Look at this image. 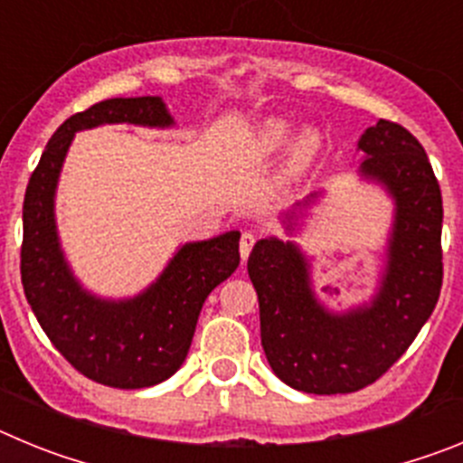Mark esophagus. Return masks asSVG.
Instances as JSON below:
<instances>
[{"mask_svg": "<svg viewBox=\"0 0 463 463\" xmlns=\"http://www.w3.org/2000/svg\"><path fill=\"white\" fill-rule=\"evenodd\" d=\"M252 245H255V236H252L250 232H243V234H241V243H239L241 257H243V260H248V257H250Z\"/></svg>", "mask_w": 463, "mask_h": 463, "instance_id": "esophagus-1", "label": "esophagus"}]
</instances>
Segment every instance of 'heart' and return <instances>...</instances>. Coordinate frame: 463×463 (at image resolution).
<instances>
[{"label":"heart","instance_id":"heart-1","mask_svg":"<svg viewBox=\"0 0 463 463\" xmlns=\"http://www.w3.org/2000/svg\"><path fill=\"white\" fill-rule=\"evenodd\" d=\"M289 140L293 143L289 144ZM288 146L289 150L288 162H285V175L298 178L313 166L315 157L320 153V137L313 129H304V132H298L292 138V125L289 122L267 120L252 137L248 155H250L252 162H269V159L278 157Z\"/></svg>","mask_w":463,"mask_h":463}]
</instances>
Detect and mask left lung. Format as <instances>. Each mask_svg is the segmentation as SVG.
<instances>
[{"label":"left lung","mask_w":463,"mask_h":463,"mask_svg":"<svg viewBox=\"0 0 463 463\" xmlns=\"http://www.w3.org/2000/svg\"><path fill=\"white\" fill-rule=\"evenodd\" d=\"M359 148L366 153L364 174L396 199L390 264L371 306L326 313L292 243L261 239L248 260L264 354L282 383L308 394H350L373 384L411 347L443 288V196L422 143L399 122L378 120Z\"/></svg>","instance_id":"1"}]
</instances>
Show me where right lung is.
<instances>
[{"label":"right lung","mask_w":463,"mask_h":463,"mask_svg":"<svg viewBox=\"0 0 463 463\" xmlns=\"http://www.w3.org/2000/svg\"><path fill=\"white\" fill-rule=\"evenodd\" d=\"M104 122L166 127L171 116L159 97H120L57 127L24 192L20 276L41 329L73 369L106 387L141 390L181 369L203 301L239 267L241 234L183 245L162 278L132 301L116 304L83 292L57 243L52 194L73 132Z\"/></svg>","instance_id":"add662e5"}]
</instances>
